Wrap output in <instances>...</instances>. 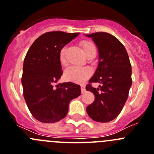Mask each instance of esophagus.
Returning <instances> with one entry per match:
<instances>
[{
    "mask_svg": "<svg viewBox=\"0 0 154 154\" xmlns=\"http://www.w3.org/2000/svg\"><path fill=\"white\" fill-rule=\"evenodd\" d=\"M80 90H81L82 93H84L86 91V87L84 85H80Z\"/></svg>",
    "mask_w": 154,
    "mask_h": 154,
    "instance_id": "obj_1",
    "label": "esophagus"
}]
</instances>
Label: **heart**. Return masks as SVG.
<instances>
[{"instance_id":"heart-1","label":"heart","mask_w":154,"mask_h":154,"mask_svg":"<svg viewBox=\"0 0 154 154\" xmlns=\"http://www.w3.org/2000/svg\"><path fill=\"white\" fill-rule=\"evenodd\" d=\"M80 45L87 57L95 55L97 52V48L92 42L89 40H83L80 42ZM59 61L61 65H67L66 61V48L64 47L59 52ZM92 70L89 67H70L64 71V77L66 80L76 84H82L85 82L91 76Z\"/></svg>"}]
</instances>
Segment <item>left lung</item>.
<instances>
[{
  "label": "left lung",
  "instance_id": "obj_1",
  "mask_svg": "<svg viewBox=\"0 0 154 154\" xmlns=\"http://www.w3.org/2000/svg\"><path fill=\"white\" fill-rule=\"evenodd\" d=\"M87 36L93 38L100 55L98 67L86 87L95 96L87 112L96 122H109L120 114L128 97L131 65L125 48L114 35L102 32ZM92 82H99L100 86L94 88Z\"/></svg>",
  "mask_w": 154,
  "mask_h": 154
}]
</instances>
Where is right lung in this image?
<instances>
[{
    "label": "right lung",
    "instance_id": "add662e5",
    "mask_svg": "<svg viewBox=\"0 0 154 154\" xmlns=\"http://www.w3.org/2000/svg\"><path fill=\"white\" fill-rule=\"evenodd\" d=\"M79 34L45 32L35 40L26 54L21 80L23 97L31 114L41 122L54 123L64 119L70 100L80 95V85L71 82L53 86L63 74L60 51Z\"/></svg>",
    "mask_w": 154,
    "mask_h": 154
}]
</instances>
